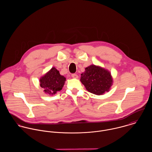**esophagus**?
Instances as JSON below:
<instances>
[{"label":"esophagus","instance_id":"1","mask_svg":"<svg viewBox=\"0 0 152 152\" xmlns=\"http://www.w3.org/2000/svg\"><path fill=\"white\" fill-rule=\"evenodd\" d=\"M71 77H72V78H77L78 77V75L76 74H71Z\"/></svg>","mask_w":152,"mask_h":152}]
</instances>
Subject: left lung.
Returning <instances> with one entry per match:
<instances>
[{"mask_svg":"<svg viewBox=\"0 0 152 152\" xmlns=\"http://www.w3.org/2000/svg\"><path fill=\"white\" fill-rule=\"evenodd\" d=\"M81 74V81L87 91L95 95H102L108 91L112 84V78L107 70L94 65L87 67Z\"/></svg>","mask_w":152,"mask_h":152,"instance_id":"left-lung-1","label":"left lung"}]
</instances>
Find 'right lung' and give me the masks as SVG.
<instances>
[{"label": "right lung", "instance_id": "1", "mask_svg": "<svg viewBox=\"0 0 152 152\" xmlns=\"http://www.w3.org/2000/svg\"><path fill=\"white\" fill-rule=\"evenodd\" d=\"M65 80V77L61 75L59 71L53 67L40 78V87L43 88L46 94L53 95L62 89Z\"/></svg>", "mask_w": 152, "mask_h": 152}]
</instances>
